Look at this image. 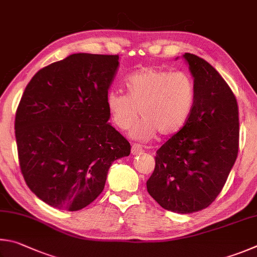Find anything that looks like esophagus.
Here are the masks:
<instances>
[{
	"mask_svg": "<svg viewBox=\"0 0 257 257\" xmlns=\"http://www.w3.org/2000/svg\"><path fill=\"white\" fill-rule=\"evenodd\" d=\"M142 152V147H140L139 145H133L132 146V149H131V154L133 156H138L140 155Z\"/></svg>",
	"mask_w": 257,
	"mask_h": 257,
	"instance_id": "1",
	"label": "esophagus"
}]
</instances>
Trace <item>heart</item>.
<instances>
[{
	"label": "heart",
	"mask_w": 257,
	"mask_h": 257,
	"mask_svg": "<svg viewBox=\"0 0 257 257\" xmlns=\"http://www.w3.org/2000/svg\"><path fill=\"white\" fill-rule=\"evenodd\" d=\"M127 94L108 92L106 105L112 123L119 130H128L138 119L130 136L148 141L157 132L163 137L177 133L186 124L194 105L195 87L190 74L145 66L126 78Z\"/></svg>",
	"instance_id": "obj_1"
}]
</instances>
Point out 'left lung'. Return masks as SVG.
Instances as JSON below:
<instances>
[{
    "instance_id": "1",
    "label": "left lung",
    "mask_w": 257,
    "mask_h": 257,
    "mask_svg": "<svg viewBox=\"0 0 257 257\" xmlns=\"http://www.w3.org/2000/svg\"><path fill=\"white\" fill-rule=\"evenodd\" d=\"M183 58L194 105L181 131L157 151L147 188L164 209L187 214L208 208L221 192L237 158L239 123L236 98L219 72L194 54Z\"/></svg>"
}]
</instances>
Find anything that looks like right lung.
I'll use <instances>...</instances> for the list:
<instances>
[{
  "label": "right lung",
  "instance_id": "1",
  "mask_svg": "<svg viewBox=\"0 0 257 257\" xmlns=\"http://www.w3.org/2000/svg\"><path fill=\"white\" fill-rule=\"evenodd\" d=\"M118 65V55L72 54L39 70L25 89L15 123L20 169L53 208H85L111 164L131 152L108 123L106 97Z\"/></svg>",
  "mask_w": 257,
  "mask_h": 257
}]
</instances>
